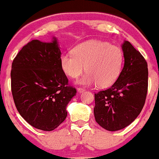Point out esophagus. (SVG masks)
Returning a JSON list of instances; mask_svg holds the SVG:
<instances>
[{
	"instance_id": "1",
	"label": "esophagus",
	"mask_w": 159,
	"mask_h": 159,
	"mask_svg": "<svg viewBox=\"0 0 159 159\" xmlns=\"http://www.w3.org/2000/svg\"><path fill=\"white\" fill-rule=\"evenodd\" d=\"M77 91L79 92L80 93H83V92L86 91V89H85L84 88H77Z\"/></svg>"
}]
</instances>
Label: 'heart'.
<instances>
[{
  "label": "heart",
  "mask_w": 159,
  "mask_h": 159,
  "mask_svg": "<svg viewBox=\"0 0 159 159\" xmlns=\"http://www.w3.org/2000/svg\"><path fill=\"white\" fill-rule=\"evenodd\" d=\"M61 69L71 78H77L85 70L87 73L78 80L84 86L96 84L107 87L118 78L124 64L122 50L116 45L101 41H88L74 47L71 53L60 57Z\"/></svg>",
  "instance_id": "b5f03b06"
}]
</instances>
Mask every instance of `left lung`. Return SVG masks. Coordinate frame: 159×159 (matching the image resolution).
Masks as SVG:
<instances>
[{"instance_id": "obj_1", "label": "left lung", "mask_w": 159, "mask_h": 159, "mask_svg": "<svg viewBox=\"0 0 159 159\" xmlns=\"http://www.w3.org/2000/svg\"><path fill=\"white\" fill-rule=\"evenodd\" d=\"M122 50L124 66L117 80L110 88L95 94V121L109 131L124 129L138 117L148 91L146 61L128 41Z\"/></svg>"}]
</instances>
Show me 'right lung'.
I'll return each instance as SVG.
<instances>
[{
	"instance_id": "add662e5",
	"label": "right lung",
	"mask_w": 159,
	"mask_h": 159,
	"mask_svg": "<svg viewBox=\"0 0 159 159\" xmlns=\"http://www.w3.org/2000/svg\"><path fill=\"white\" fill-rule=\"evenodd\" d=\"M61 56L56 38L50 43L32 40L12 63L11 91L16 109L27 123L44 131L54 130L64 122L66 105L76 93L61 69Z\"/></svg>"
}]
</instances>
